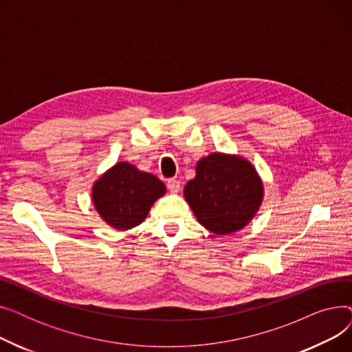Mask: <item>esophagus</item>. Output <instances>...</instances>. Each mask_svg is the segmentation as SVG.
<instances>
[{"mask_svg": "<svg viewBox=\"0 0 352 352\" xmlns=\"http://www.w3.org/2000/svg\"><path fill=\"white\" fill-rule=\"evenodd\" d=\"M166 187H168L170 192L175 194V192H178V191H179V188H181V184H179V181H178V179L171 178V179L166 181Z\"/></svg>", "mask_w": 352, "mask_h": 352, "instance_id": "34e87169", "label": "esophagus"}]
</instances>
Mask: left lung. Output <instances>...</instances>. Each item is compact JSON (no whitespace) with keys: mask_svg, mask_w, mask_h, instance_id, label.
<instances>
[{"mask_svg":"<svg viewBox=\"0 0 352 352\" xmlns=\"http://www.w3.org/2000/svg\"><path fill=\"white\" fill-rule=\"evenodd\" d=\"M263 195V181L252 164L221 153L199 160L195 178L184 188L198 223L218 235L244 228L260 208Z\"/></svg>","mask_w":352,"mask_h":352,"instance_id":"left-lung-1","label":"left lung"}]
</instances>
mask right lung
I'll return each instance as SVG.
<instances>
[{
	"label": "right lung",
	"instance_id": "right-lung-1",
	"mask_svg": "<svg viewBox=\"0 0 352 352\" xmlns=\"http://www.w3.org/2000/svg\"><path fill=\"white\" fill-rule=\"evenodd\" d=\"M164 194L162 181L122 161L96 181L92 202L108 226L124 231L140 226Z\"/></svg>",
	"mask_w": 352,
	"mask_h": 352
}]
</instances>
